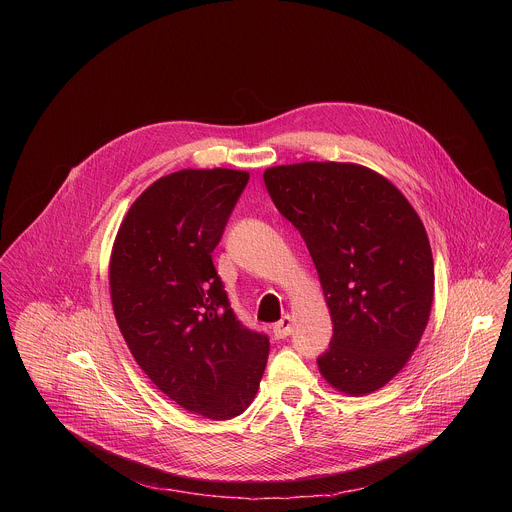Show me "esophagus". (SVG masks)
<instances>
[{
  "mask_svg": "<svg viewBox=\"0 0 512 512\" xmlns=\"http://www.w3.org/2000/svg\"><path fill=\"white\" fill-rule=\"evenodd\" d=\"M293 319L290 315H284L278 323H274V337L276 339H286L288 335H292Z\"/></svg>",
  "mask_w": 512,
  "mask_h": 512,
  "instance_id": "esophagus-1",
  "label": "esophagus"
}]
</instances>
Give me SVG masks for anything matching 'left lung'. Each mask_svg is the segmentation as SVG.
I'll return each instance as SVG.
<instances>
[{"label":"left lung","mask_w":512,"mask_h":512,"mask_svg":"<svg viewBox=\"0 0 512 512\" xmlns=\"http://www.w3.org/2000/svg\"><path fill=\"white\" fill-rule=\"evenodd\" d=\"M264 183L305 240L331 311L323 378L351 396L382 388L416 351L432 311L434 258L418 213L355 163L278 165Z\"/></svg>","instance_id":"8db88e82"}]
</instances>
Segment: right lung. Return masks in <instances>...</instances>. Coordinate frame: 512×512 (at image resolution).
<instances>
[{
    "instance_id": "1",
    "label": "right lung",
    "mask_w": 512,
    "mask_h": 512,
    "mask_svg": "<svg viewBox=\"0 0 512 512\" xmlns=\"http://www.w3.org/2000/svg\"><path fill=\"white\" fill-rule=\"evenodd\" d=\"M250 175L183 169L122 220L110 258L118 327L151 382L181 408L230 420L254 400L270 339L234 315L213 250Z\"/></svg>"
}]
</instances>
